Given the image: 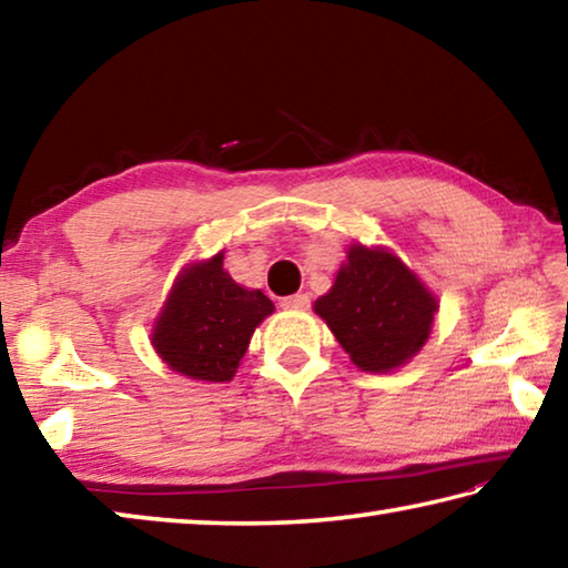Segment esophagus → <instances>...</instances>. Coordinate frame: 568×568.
Masks as SVG:
<instances>
[{
	"instance_id": "esophagus-1",
	"label": "esophagus",
	"mask_w": 568,
	"mask_h": 568,
	"mask_svg": "<svg viewBox=\"0 0 568 568\" xmlns=\"http://www.w3.org/2000/svg\"><path fill=\"white\" fill-rule=\"evenodd\" d=\"M285 311H293V313H303V311H307V307H311V297H307L305 293H297V295H287V297H283V303H281Z\"/></svg>"
}]
</instances>
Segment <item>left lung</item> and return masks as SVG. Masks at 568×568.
<instances>
[{"instance_id": "obj_1", "label": "left lung", "mask_w": 568, "mask_h": 568, "mask_svg": "<svg viewBox=\"0 0 568 568\" xmlns=\"http://www.w3.org/2000/svg\"><path fill=\"white\" fill-rule=\"evenodd\" d=\"M313 311L355 368L390 373L428 343L438 297L393 250L351 243L331 291Z\"/></svg>"}]
</instances>
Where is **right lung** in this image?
Returning <instances> with one entry per match:
<instances>
[{"label": "right lung", "mask_w": 568, "mask_h": 568, "mask_svg": "<svg viewBox=\"0 0 568 568\" xmlns=\"http://www.w3.org/2000/svg\"><path fill=\"white\" fill-rule=\"evenodd\" d=\"M223 257L220 250L182 267L150 333L162 363L190 381H233L255 328L275 311L263 291L230 277Z\"/></svg>", "instance_id": "right-lung-1"}]
</instances>
